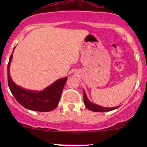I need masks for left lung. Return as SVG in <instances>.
Returning <instances> with one entry per match:
<instances>
[{
	"label": "left lung",
	"instance_id": "left-lung-1",
	"mask_svg": "<svg viewBox=\"0 0 147 147\" xmlns=\"http://www.w3.org/2000/svg\"><path fill=\"white\" fill-rule=\"evenodd\" d=\"M83 99H84V103L86 107L90 111H92V112H109V111L114 110V109H117L118 107H119V106L115 107H104L100 106L98 105H96V104L92 103L88 100L87 97V94H86L84 90L83 91Z\"/></svg>",
	"mask_w": 147,
	"mask_h": 147
}]
</instances>
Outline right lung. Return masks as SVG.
Instances as JSON below:
<instances>
[{"instance_id":"add662e5","label":"right lung","mask_w":147,"mask_h":147,"mask_svg":"<svg viewBox=\"0 0 147 147\" xmlns=\"http://www.w3.org/2000/svg\"><path fill=\"white\" fill-rule=\"evenodd\" d=\"M13 53L10 55L8 64V83L10 92L16 100L22 106L30 110L36 112H50L53 110L58 105L67 78L65 77L57 80L41 91L26 90L18 86L10 75V66L13 59Z\"/></svg>"}]
</instances>
